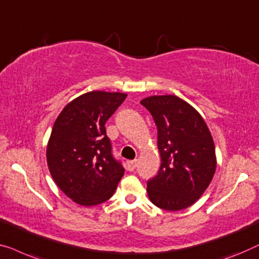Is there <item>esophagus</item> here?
Returning <instances> with one entry per match:
<instances>
[{
	"label": "esophagus",
	"mask_w": 259,
	"mask_h": 259,
	"mask_svg": "<svg viewBox=\"0 0 259 259\" xmlns=\"http://www.w3.org/2000/svg\"><path fill=\"white\" fill-rule=\"evenodd\" d=\"M137 166V161L136 159H134V161H128L126 162V169H128L129 171H134L135 169H136Z\"/></svg>",
	"instance_id": "esophagus-1"
}]
</instances>
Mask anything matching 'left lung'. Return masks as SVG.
<instances>
[{"label": "left lung", "mask_w": 259, "mask_h": 259, "mask_svg": "<svg viewBox=\"0 0 259 259\" xmlns=\"http://www.w3.org/2000/svg\"><path fill=\"white\" fill-rule=\"evenodd\" d=\"M157 126L161 166L148 181L149 199L164 210L187 209L204 194L216 171V151L199 112L175 95L141 101Z\"/></svg>", "instance_id": "left-lung-1"}]
</instances>
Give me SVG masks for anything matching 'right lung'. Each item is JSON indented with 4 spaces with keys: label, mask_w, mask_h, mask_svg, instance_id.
<instances>
[{
    "label": "right lung",
    "mask_w": 259,
    "mask_h": 259,
    "mask_svg": "<svg viewBox=\"0 0 259 259\" xmlns=\"http://www.w3.org/2000/svg\"><path fill=\"white\" fill-rule=\"evenodd\" d=\"M126 94L90 92L65 105L54 123L47 163L57 187L83 206L101 204L114 195L124 167L112 157L105 122Z\"/></svg>",
    "instance_id": "right-lung-1"
}]
</instances>
